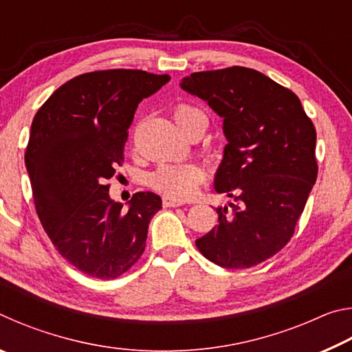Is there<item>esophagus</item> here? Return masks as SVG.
<instances>
[{"mask_svg":"<svg viewBox=\"0 0 352 352\" xmlns=\"http://www.w3.org/2000/svg\"><path fill=\"white\" fill-rule=\"evenodd\" d=\"M163 205L166 208H175V206H182L183 201L178 200V199H174V197H169V195H164Z\"/></svg>","mask_w":352,"mask_h":352,"instance_id":"34e87169","label":"esophagus"}]
</instances>
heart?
Masks as SVG:
<instances>
[{
    "label": "heart",
    "instance_id": "obj_1",
    "mask_svg": "<svg viewBox=\"0 0 352 352\" xmlns=\"http://www.w3.org/2000/svg\"><path fill=\"white\" fill-rule=\"evenodd\" d=\"M199 111L190 105H178L174 110V118L178 122ZM201 180H204V170L197 164H163L152 174L151 184L169 197L186 199Z\"/></svg>",
    "mask_w": 352,
    "mask_h": 352
}]
</instances>
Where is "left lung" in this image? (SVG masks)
I'll return each instance as SVG.
<instances>
[{
	"label": "left lung",
	"instance_id": "left-lung-1",
	"mask_svg": "<svg viewBox=\"0 0 352 352\" xmlns=\"http://www.w3.org/2000/svg\"><path fill=\"white\" fill-rule=\"evenodd\" d=\"M180 87L223 119L214 189L234 199L216 208L219 225L195 245L220 267L250 269L294 236L318 174L315 127L294 91L256 69L201 71Z\"/></svg>",
	"mask_w": 352,
	"mask_h": 352
}]
</instances>
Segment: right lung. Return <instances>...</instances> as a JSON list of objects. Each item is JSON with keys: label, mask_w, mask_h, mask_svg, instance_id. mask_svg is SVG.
Wrapping results in <instances>:
<instances>
[{"label": "right lung", "mask_w": 352, "mask_h": 352, "mask_svg": "<svg viewBox=\"0 0 352 352\" xmlns=\"http://www.w3.org/2000/svg\"><path fill=\"white\" fill-rule=\"evenodd\" d=\"M169 80L140 69L80 74L34 116L25 163L35 210L57 252L88 276L118 278L144 252L162 197L136 192L126 210L105 182L122 162L136 107Z\"/></svg>", "instance_id": "1"}]
</instances>
